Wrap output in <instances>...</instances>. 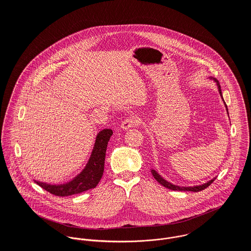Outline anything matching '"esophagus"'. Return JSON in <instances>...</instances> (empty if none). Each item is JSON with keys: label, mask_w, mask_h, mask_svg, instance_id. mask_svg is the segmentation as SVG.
<instances>
[{"label": "esophagus", "mask_w": 251, "mask_h": 251, "mask_svg": "<svg viewBox=\"0 0 251 251\" xmlns=\"http://www.w3.org/2000/svg\"><path fill=\"white\" fill-rule=\"evenodd\" d=\"M139 123H140L139 119L137 117H135V116H132V117H129V118L124 120L122 122V124H121V127L123 129H128V128H130L132 126H138Z\"/></svg>", "instance_id": "1"}]
</instances>
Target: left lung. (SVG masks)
<instances>
[{
	"label": "left lung",
	"instance_id": "left-lung-1",
	"mask_svg": "<svg viewBox=\"0 0 251 251\" xmlns=\"http://www.w3.org/2000/svg\"><path fill=\"white\" fill-rule=\"evenodd\" d=\"M209 79H210V80H213L214 82L216 83V86H217L219 95H220V97H221V99H222V100H223V97H222V93H221V89H220V85H219L218 81H217L215 78H214V77H212V76L209 77ZM223 101H224V100H223ZM224 105H225L226 111H227V113H228V108H227V105L225 104V102H224ZM228 116H229V114H228ZM151 172L153 178L156 179L161 185H163L164 187H167V188H169V189H171V190H179V191H193V192H198V191H201V190L207 188L215 179V178H214V179H212L211 180H209V181L203 183V184H199V185H193V186H179V185H175V184L169 182L168 180L163 179V178H162L155 170H153V169H151Z\"/></svg>",
	"mask_w": 251,
	"mask_h": 251
}]
</instances>
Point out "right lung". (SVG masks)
I'll list each match as a JSON object with an SVG mask.
<instances>
[{
    "label": "right lung",
    "instance_id": "add662e5",
    "mask_svg": "<svg viewBox=\"0 0 251 251\" xmlns=\"http://www.w3.org/2000/svg\"><path fill=\"white\" fill-rule=\"evenodd\" d=\"M113 131L110 128L100 130L96 138L91 156L85 168L72 180L62 184H50L35 179L39 186L56 196H70L95 188L101 179L104 171L107 144Z\"/></svg>",
    "mask_w": 251,
    "mask_h": 251
}]
</instances>
